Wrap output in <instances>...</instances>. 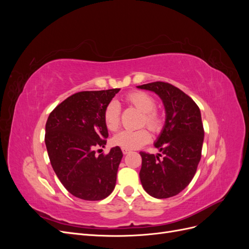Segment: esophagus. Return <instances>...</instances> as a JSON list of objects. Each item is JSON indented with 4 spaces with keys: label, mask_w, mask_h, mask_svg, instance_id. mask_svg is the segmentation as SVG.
<instances>
[{
    "label": "esophagus",
    "mask_w": 249,
    "mask_h": 249,
    "mask_svg": "<svg viewBox=\"0 0 249 249\" xmlns=\"http://www.w3.org/2000/svg\"><path fill=\"white\" fill-rule=\"evenodd\" d=\"M122 150H123V154H124V155H126V154H129V153H130V149H126V148H122Z\"/></svg>",
    "instance_id": "1"
}]
</instances>
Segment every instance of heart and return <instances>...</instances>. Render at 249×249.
Instances as JSON below:
<instances>
[{
  "label": "heart",
  "mask_w": 249,
  "mask_h": 249,
  "mask_svg": "<svg viewBox=\"0 0 249 249\" xmlns=\"http://www.w3.org/2000/svg\"><path fill=\"white\" fill-rule=\"evenodd\" d=\"M125 102L142 112L141 124H146L149 130L158 132L161 130L163 120L160 113L155 110L156 101L152 95L143 91H133L125 95ZM104 122L109 131L114 132L120 125V108L116 102H111L105 109ZM150 140V134L146 129L124 130L116 134L112 143L122 148L136 149Z\"/></svg>",
  "instance_id": "b5f03b06"
}]
</instances>
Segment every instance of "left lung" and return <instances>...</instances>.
Instances as JSON below:
<instances>
[{
    "instance_id": "8db88e82",
    "label": "left lung",
    "mask_w": 249,
    "mask_h": 249,
    "mask_svg": "<svg viewBox=\"0 0 249 249\" xmlns=\"http://www.w3.org/2000/svg\"><path fill=\"white\" fill-rule=\"evenodd\" d=\"M137 87L159 95L166 112L163 130L155 142L161 154L140 153L142 187L156 198L175 196L190 184L200 161L205 136L200 110L189 95L169 83Z\"/></svg>"
}]
</instances>
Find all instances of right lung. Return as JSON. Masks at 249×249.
Listing matches in <instances>:
<instances>
[{
    "instance_id": "right-lung-1",
    "label": "right lung",
    "mask_w": 249,
    "mask_h": 249,
    "mask_svg": "<svg viewBox=\"0 0 249 249\" xmlns=\"http://www.w3.org/2000/svg\"><path fill=\"white\" fill-rule=\"evenodd\" d=\"M119 90L74 93L47 120L44 142L52 167L65 189L78 198L101 200L115 188L122 149L115 146L107 155L96 156L94 147L106 144L104 112Z\"/></svg>"
}]
</instances>
